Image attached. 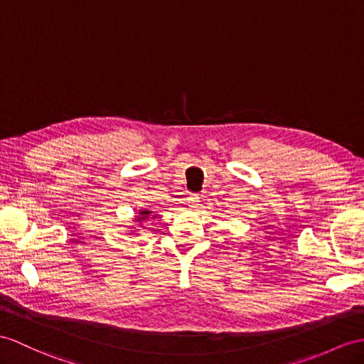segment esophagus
I'll return each mask as SVG.
<instances>
[{
  "label": "esophagus",
  "mask_w": 364,
  "mask_h": 364,
  "mask_svg": "<svg viewBox=\"0 0 364 364\" xmlns=\"http://www.w3.org/2000/svg\"><path fill=\"white\" fill-rule=\"evenodd\" d=\"M199 202H200L199 194H196V193H190L188 194V203H190L191 208H196L199 205Z\"/></svg>",
  "instance_id": "34e87169"
}]
</instances>
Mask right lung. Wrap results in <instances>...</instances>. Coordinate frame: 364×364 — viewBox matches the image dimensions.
I'll list each match as a JSON object with an SVG mask.
<instances>
[{
  "mask_svg": "<svg viewBox=\"0 0 364 364\" xmlns=\"http://www.w3.org/2000/svg\"><path fill=\"white\" fill-rule=\"evenodd\" d=\"M151 215H153L151 210H140V211H139V216L136 218V220H137V223H141V220L148 219ZM153 218H156V215H153Z\"/></svg>",
  "mask_w": 364,
  "mask_h": 364,
  "instance_id": "1",
  "label": "right lung"
}]
</instances>
